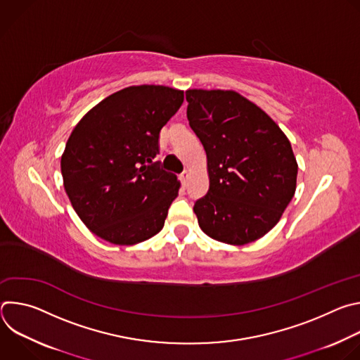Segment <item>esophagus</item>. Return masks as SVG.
<instances>
[{
    "mask_svg": "<svg viewBox=\"0 0 360 360\" xmlns=\"http://www.w3.org/2000/svg\"><path fill=\"white\" fill-rule=\"evenodd\" d=\"M188 179H189V172H188V171L182 172V174H181V181H182V184H184V185H186Z\"/></svg>",
    "mask_w": 360,
    "mask_h": 360,
    "instance_id": "obj_1",
    "label": "esophagus"
}]
</instances>
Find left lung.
Instances as JSON below:
<instances>
[{"instance_id":"1","label":"left lung","mask_w":360,"mask_h":360,"mask_svg":"<svg viewBox=\"0 0 360 360\" xmlns=\"http://www.w3.org/2000/svg\"><path fill=\"white\" fill-rule=\"evenodd\" d=\"M189 127L207 152L210 191L195 202L200 229L245 245L266 235L296 191L289 139L258 105L235 91L188 89Z\"/></svg>"}]
</instances>
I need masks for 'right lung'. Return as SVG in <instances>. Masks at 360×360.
<instances>
[{
  "mask_svg": "<svg viewBox=\"0 0 360 360\" xmlns=\"http://www.w3.org/2000/svg\"><path fill=\"white\" fill-rule=\"evenodd\" d=\"M184 102L164 85L124 88L71 132L61 157L65 192L85 226L114 245H135L165 224L179 181L155 161L160 132Z\"/></svg>",
  "mask_w": 360,
  "mask_h": 360,
  "instance_id": "add662e5",
  "label": "right lung"
}]
</instances>
